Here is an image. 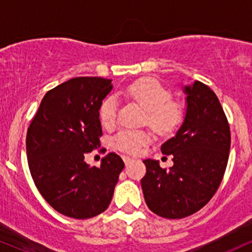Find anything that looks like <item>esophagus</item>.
Returning a JSON list of instances; mask_svg holds the SVG:
<instances>
[{
    "label": "esophagus",
    "instance_id": "obj_1",
    "mask_svg": "<svg viewBox=\"0 0 252 252\" xmlns=\"http://www.w3.org/2000/svg\"><path fill=\"white\" fill-rule=\"evenodd\" d=\"M122 158H123L124 163H126V166H128L129 163H131V161H134V158H130V156H128V155H123Z\"/></svg>",
    "mask_w": 252,
    "mask_h": 252
}]
</instances>
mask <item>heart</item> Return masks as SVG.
<instances>
[{"mask_svg": "<svg viewBox=\"0 0 252 252\" xmlns=\"http://www.w3.org/2000/svg\"><path fill=\"white\" fill-rule=\"evenodd\" d=\"M123 94L140 104L147 111V121L158 134H170L180 126L184 117L181 104L170 99V94L156 80L142 79L130 84ZM117 102L114 97L106 98L99 109V118L106 128L116 122ZM150 134L143 130H122L115 137L116 148L126 153L140 152L141 147L149 143Z\"/></svg>", "mask_w": 252, "mask_h": 252, "instance_id": "heart-1", "label": "heart"}]
</instances>
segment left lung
I'll list each match as a JSON object with an SVG mask.
<instances>
[{"mask_svg": "<svg viewBox=\"0 0 252 252\" xmlns=\"http://www.w3.org/2000/svg\"><path fill=\"white\" fill-rule=\"evenodd\" d=\"M184 122L161 146L174 164L163 169L158 161H143L144 200L150 211L167 219L189 217L211 200L224 176L231 146L230 126L215 92L198 80L184 86Z\"/></svg>", "mask_w": 252, "mask_h": 252, "instance_id": "left-lung-1", "label": "left lung"}]
</instances>
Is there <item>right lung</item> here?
<instances>
[{
  "label": "right lung",
  "mask_w": 252,
  "mask_h": 252,
  "mask_svg": "<svg viewBox=\"0 0 252 252\" xmlns=\"http://www.w3.org/2000/svg\"><path fill=\"white\" fill-rule=\"evenodd\" d=\"M111 90V79L72 78L45 94L28 128L34 184L54 210L70 218H92L108 209L124 168L115 153L104 156L100 167L85 162L86 154L99 147V109Z\"/></svg>",
  "instance_id": "1"
}]
</instances>
